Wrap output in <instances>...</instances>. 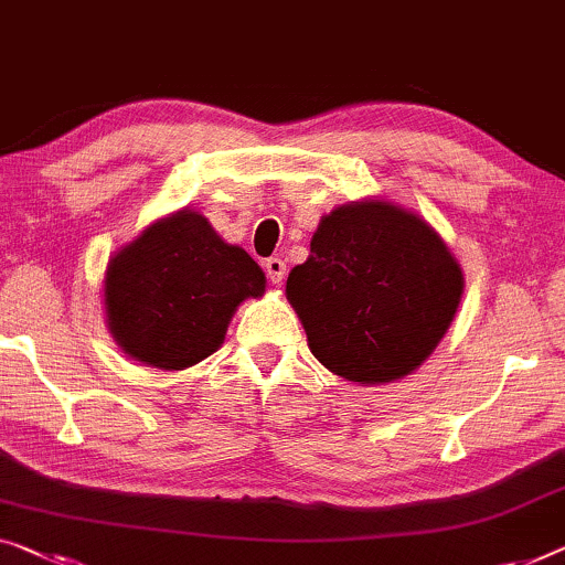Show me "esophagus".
Segmentation results:
<instances>
[{
    "instance_id": "esophagus-1",
    "label": "esophagus",
    "mask_w": 565,
    "mask_h": 565,
    "mask_svg": "<svg viewBox=\"0 0 565 565\" xmlns=\"http://www.w3.org/2000/svg\"><path fill=\"white\" fill-rule=\"evenodd\" d=\"M264 268H266L268 281H271V284H281V281H284V276H286V264H284L281 258H266Z\"/></svg>"
}]
</instances>
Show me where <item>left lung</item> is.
I'll use <instances>...</instances> for the list:
<instances>
[{"label":"left lung","instance_id":"1","mask_svg":"<svg viewBox=\"0 0 565 565\" xmlns=\"http://www.w3.org/2000/svg\"><path fill=\"white\" fill-rule=\"evenodd\" d=\"M465 274L441 235L388 200L334 207L286 279L311 355L358 385L406 377L457 315Z\"/></svg>","mask_w":565,"mask_h":565}]
</instances>
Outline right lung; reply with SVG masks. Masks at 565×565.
Segmentation results:
<instances>
[{
  "label": "right lung",
  "instance_id": "right-lung-1",
  "mask_svg": "<svg viewBox=\"0 0 565 565\" xmlns=\"http://www.w3.org/2000/svg\"><path fill=\"white\" fill-rule=\"evenodd\" d=\"M264 291L256 260L184 207L147 225L108 260L106 322L129 358L184 370L213 355L241 301Z\"/></svg>",
  "mask_w": 565,
  "mask_h": 565
}]
</instances>
